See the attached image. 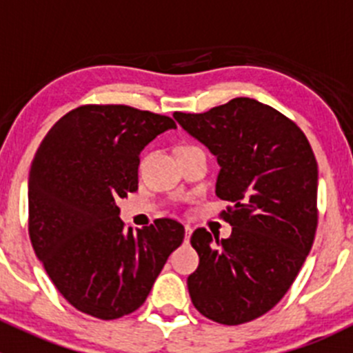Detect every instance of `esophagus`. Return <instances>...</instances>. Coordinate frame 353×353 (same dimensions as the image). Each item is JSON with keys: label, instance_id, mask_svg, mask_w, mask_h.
Instances as JSON below:
<instances>
[{"label": "esophagus", "instance_id": "obj_1", "mask_svg": "<svg viewBox=\"0 0 353 353\" xmlns=\"http://www.w3.org/2000/svg\"><path fill=\"white\" fill-rule=\"evenodd\" d=\"M184 230H186V243H188V241H190V237H191V234H193V229H191L190 225H186V227H184Z\"/></svg>", "mask_w": 353, "mask_h": 353}]
</instances>
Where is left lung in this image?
<instances>
[{"instance_id":"left-lung-1","label":"left lung","mask_w":353,"mask_h":353,"mask_svg":"<svg viewBox=\"0 0 353 353\" xmlns=\"http://www.w3.org/2000/svg\"><path fill=\"white\" fill-rule=\"evenodd\" d=\"M220 165L215 193L230 201L229 239L196 229L188 276L194 307L220 325H243L275 307L304 265L318 227V162L301 128L249 97L203 114H174Z\"/></svg>"}]
</instances>
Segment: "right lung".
Returning a JSON list of instances; mask_svg holds the SVG:
<instances>
[{
    "label": "right lung",
    "instance_id": "add662e5",
    "mask_svg": "<svg viewBox=\"0 0 353 353\" xmlns=\"http://www.w3.org/2000/svg\"><path fill=\"white\" fill-rule=\"evenodd\" d=\"M176 123L130 105H80L49 130L28 174V236L59 294L78 311H137L184 227L157 219L124 229L119 198L138 190L140 152Z\"/></svg>",
    "mask_w": 353,
    "mask_h": 353
}]
</instances>
